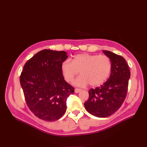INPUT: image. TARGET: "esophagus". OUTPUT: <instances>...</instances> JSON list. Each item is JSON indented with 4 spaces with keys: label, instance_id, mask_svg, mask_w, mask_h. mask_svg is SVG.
<instances>
[{
    "label": "esophagus",
    "instance_id": "esophagus-1",
    "mask_svg": "<svg viewBox=\"0 0 147 147\" xmlns=\"http://www.w3.org/2000/svg\"><path fill=\"white\" fill-rule=\"evenodd\" d=\"M81 91H82V90H81V89H80V88H75V93H78L79 92H80Z\"/></svg>",
    "mask_w": 147,
    "mask_h": 147
}]
</instances>
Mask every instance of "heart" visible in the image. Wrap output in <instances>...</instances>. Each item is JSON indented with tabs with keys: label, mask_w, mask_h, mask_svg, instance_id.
<instances>
[{
	"label": "heart",
	"mask_w": 147,
	"mask_h": 147,
	"mask_svg": "<svg viewBox=\"0 0 147 147\" xmlns=\"http://www.w3.org/2000/svg\"><path fill=\"white\" fill-rule=\"evenodd\" d=\"M112 69L109 57L105 55H90L84 53L75 56L69 60H65L61 65L62 74L67 82H72L80 72V76L74 81V84L84 86H99L108 78Z\"/></svg>",
	"instance_id": "obj_1"
}]
</instances>
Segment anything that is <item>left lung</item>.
Segmentation results:
<instances>
[{"label":"left lung","instance_id":"left-lung-1","mask_svg":"<svg viewBox=\"0 0 147 147\" xmlns=\"http://www.w3.org/2000/svg\"><path fill=\"white\" fill-rule=\"evenodd\" d=\"M112 63L111 74L102 85L89 90L84 102L86 110L97 117H107L119 109L126 99L130 70L125 59L109 51H103Z\"/></svg>","mask_w":147,"mask_h":147}]
</instances>
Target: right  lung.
Masks as SVG:
<instances>
[{
    "label": "right lung",
    "instance_id": "obj_1",
    "mask_svg": "<svg viewBox=\"0 0 147 147\" xmlns=\"http://www.w3.org/2000/svg\"><path fill=\"white\" fill-rule=\"evenodd\" d=\"M67 58L64 51L43 50L24 65L20 80L29 109L38 118L48 121L65 113L66 99L74 88L64 80L61 65Z\"/></svg>",
    "mask_w": 147,
    "mask_h": 147
}]
</instances>
